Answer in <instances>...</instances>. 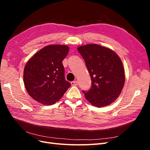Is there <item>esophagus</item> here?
Masks as SVG:
<instances>
[{"label":"esophagus","mask_w":150,"mask_h":150,"mask_svg":"<svg viewBox=\"0 0 150 150\" xmlns=\"http://www.w3.org/2000/svg\"><path fill=\"white\" fill-rule=\"evenodd\" d=\"M71 85L72 86H78V81H72V82L71 83Z\"/></svg>","instance_id":"34e87169"}]
</instances>
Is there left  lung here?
I'll return each mask as SVG.
<instances>
[{
    "mask_svg": "<svg viewBox=\"0 0 150 150\" xmlns=\"http://www.w3.org/2000/svg\"><path fill=\"white\" fill-rule=\"evenodd\" d=\"M91 79V87L84 91L86 99L98 108L106 106L118 98L125 81L120 57L111 49L96 44L78 48Z\"/></svg>",
    "mask_w": 150,
    "mask_h": 150,
    "instance_id": "obj_1",
    "label": "left lung"
}]
</instances>
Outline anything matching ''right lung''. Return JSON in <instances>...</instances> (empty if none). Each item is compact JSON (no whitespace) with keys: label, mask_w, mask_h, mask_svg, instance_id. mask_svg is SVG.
<instances>
[{"label":"right lung","mask_w":150,"mask_h":150,"mask_svg":"<svg viewBox=\"0 0 150 150\" xmlns=\"http://www.w3.org/2000/svg\"><path fill=\"white\" fill-rule=\"evenodd\" d=\"M69 47L49 45L40 49L26 63L24 83L27 91L34 100L51 105L62 98L71 84L65 79L62 61Z\"/></svg>","instance_id":"obj_1"}]
</instances>
